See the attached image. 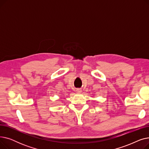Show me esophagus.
Listing matches in <instances>:
<instances>
[{
    "mask_svg": "<svg viewBox=\"0 0 149 149\" xmlns=\"http://www.w3.org/2000/svg\"><path fill=\"white\" fill-rule=\"evenodd\" d=\"M81 92H82V90H81V89H77L76 90V92H77V93H81Z\"/></svg>",
    "mask_w": 149,
    "mask_h": 149,
    "instance_id": "esophagus-1",
    "label": "esophagus"
}]
</instances>
